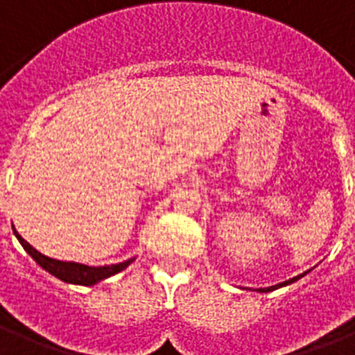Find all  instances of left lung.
<instances>
[{
  "label": "left lung",
  "instance_id": "left-lung-1",
  "mask_svg": "<svg viewBox=\"0 0 355 355\" xmlns=\"http://www.w3.org/2000/svg\"><path fill=\"white\" fill-rule=\"evenodd\" d=\"M302 275H304V273H302ZM302 275H297V277L290 279V281L281 282V284H277V286H270V288H266V290H261V292H272V290H277V288H281V286H286V284H292V282H295V281H297V279H301Z\"/></svg>",
  "mask_w": 355,
  "mask_h": 355
}]
</instances>
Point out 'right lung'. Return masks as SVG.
I'll list each match as a JSON object with an SVG mask.
<instances>
[{
	"label": "right lung",
	"instance_id": "add662e5",
	"mask_svg": "<svg viewBox=\"0 0 355 355\" xmlns=\"http://www.w3.org/2000/svg\"><path fill=\"white\" fill-rule=\"evenodd\" d=\"M14 233H16V237H18V241L21 243V246L27 250L28 255H31V257H33L40 266L45 268L49 273H53L54 277L62 279V281L65 282H73V284L93 286V284H96L98 281L107 279L111 277V275H114V273L125 270V268L132 262V259H129V261L120 262V264L94 268V266H85V264H78V262L56 261V259L45 257V255H42L37 250H34V248L31 246V244H28L27 241H25L18 232H16V230H14Z\"/></svg>",
	"mask_w": 355,
	"mask_h": 355
}]
</instances>
